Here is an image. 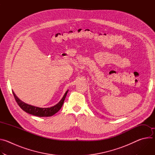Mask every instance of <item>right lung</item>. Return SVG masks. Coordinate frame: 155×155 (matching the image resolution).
Returning a JSON list of instances; mask_svg holds the SVG:
<instances>
[{
	"mask_svg": "<svg viewBox=\"0 0 155 155\" xmlns=\"http://www.w3.org/2000/svg\"><path fill=\"white\" fill-rule=\"evenodd\" d=\"M68 91L69 90H68L65 92V93L64 94V95L62 97V98L61 99V100L57 104H56L55 105H54L53 107H48V108H40V107L33 106L31 105H29L26 103H25L22 101H21L16 96V94H15V93L13 91V96L15 97V99L17 104L20 107V108L22 110H23L25 112H26L31 115L39 117H48L53 116V115L56 114L61 108V107L63 105L64 101L65 100V98L66 97V95H67V94L68 93Z\"/></svg>",
	"mask_w": 155,
	"mask_h": 155,
	"instance_id": "right-lung-1",
	"label": "right lung"
}]
</instances>
